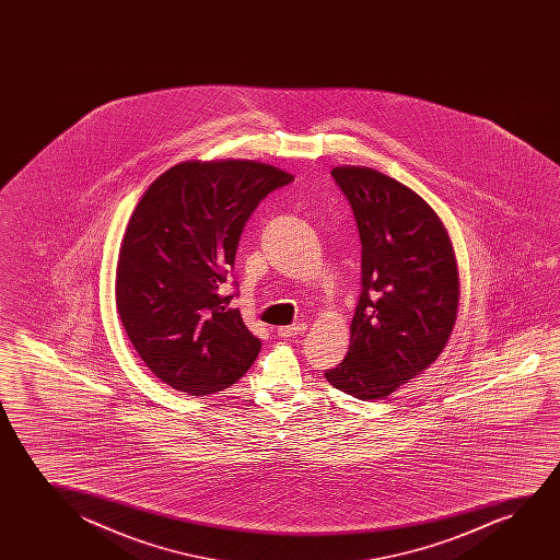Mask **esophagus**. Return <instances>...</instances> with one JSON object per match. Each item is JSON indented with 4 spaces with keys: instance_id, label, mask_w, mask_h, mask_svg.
Listing matches in <instances>:
<instances>
[{
    "instance_id": "1",
    "label": "esophagus",
    "mask_w": 560,
    "mask_h": 560,
    "mask_svg": "<svg viewBox=\"0 0 560 560\" xmlns=\"http://www.w3.org/2000/svg\"><path fill=\"white\" fill-rule=\"evenodd\" d=\"M306 329V323L299 322L294 323V325H289V327H279V329H277V335L281 338L296 337V335H302Z\"/></svg>"
}]
</instances>
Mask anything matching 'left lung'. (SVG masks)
Returning <instances> with one entry per match:
<instances>
[{
	"label": "left lung",
	"instance_id": "1",
	"mask_svg": "<svg viewBox=\"0 0 560 560\" xmlns=\"http://www.w3.org/2000/svg\"><path fill=\"white\" fill-rule=\"evenodd\" d=\"M361 238V294L345 360L325 378L353 398L384 399L421 375L447 345L459 271L444 223L409 187L361 166L330 172Z\"/></svg>",
	"mask_w": 560,
	"mask_h": 560
}]
</instances>
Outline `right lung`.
I'll use <instances>...</instances> for the list:
<instances>
[{
	"label": "right lung",
	"mask_w": 560,
	"mask_h": 560,
	"mask_svg": "<svg viewBox=\"0 0 560 560\" xmlns=\"http://www.w3.org/2000/svg\"><path fill=\"white\" fill-rule=\"evenodd\" d=\"M294 177L256 161H189L149 185L124 233L116 310L147 368L174 390L237 383L261 342L222 284L261 199Z\"/></svg>",
	"instance_id": "obj_1"
}]
</instances>
